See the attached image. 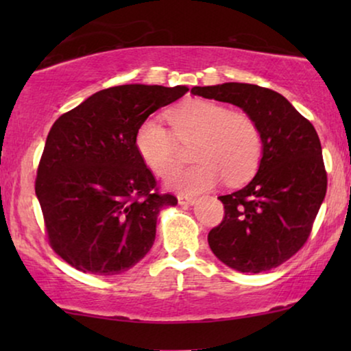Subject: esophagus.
<instances>
[{
	"label": "esophagus",
	"mask_w": 351,
	"mask_h": 351,
	"mask_svg": "<svg viewBox=\"0 0 351 351\" xmlns=\"http://www.w3.org/2000/svg\"><path fill=\"white\" fill-rule=\"evenodd\" d=\"M177 199H179V204H182V206L193 204L196 201L193 195H186V193H179V195H177Z\"/></svg>",
	"instance_id": "esophagus-1"
}]
</instances>
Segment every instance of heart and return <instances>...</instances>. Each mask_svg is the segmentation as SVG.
Masks as SVG:
<instances>
[{"label":"heart","mask_w":351,"mask_h":351,"mask_svg":"<svg viewBox=\"0 0 351 351\" xmlns=\"http://www.w3.org/2000/svg\"><path fill=\"white\" fill-rule=\"evenodd\" d=\"M171 129L148 118L136 132V148L153 174L167 177L184 161V147L193 148L195 166L167 180L179 191H203L220 180L237 186L256 174L262 160V134L252 117L222 104L193 99L167 113Z\"/></svg>","instance_id":"obj_1"}]
</instances>
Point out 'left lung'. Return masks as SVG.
<instances>
[{
  "label": "left lung",
  "mask_w": 351,
  "mask_h": 351,
  "mask_svg": "<svg viewBox=\"0 0 351 351\" xmlns=\"http://www.w3.org/2000/svg\"><path fill=\"white\" fill-rule=\"evenodd\" d=\"M191 94L243 108L262 134L256 177L244 189L219 196L223 219L208 234L210 249L243 273L280 267L304 247L328 189L313 124L281 94L256 84L195 86Z\"/></svg>",
  "instance_id": "left-lung-1"
}]
</instances>
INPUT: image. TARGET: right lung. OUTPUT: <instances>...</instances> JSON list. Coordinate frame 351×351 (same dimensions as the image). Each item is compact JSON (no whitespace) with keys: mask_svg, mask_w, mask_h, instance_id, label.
Here are the masks:
<instances>
[{"mask_svg":"<svg viewBox=\"0 0 351 351\" xmlns=\"http://www.w3.org/2000/svg\"><path fill=\"white\" fill-rule=\"evenodd\" d=\"M189 88L124 84L102 89L56 119L38 165L35 191L46 238L66 263L118 275L142 261L156 234L161 193L138 155L136 132Z\"/></svg>","mask_w":351,"mask_h":351,"instance_id":"right-lung-1","label":"right lung"}]
</instances>
